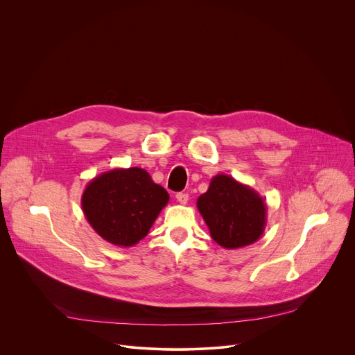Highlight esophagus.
<instances>
[{
	"label": "esophagus",
	"mask_w": 355,
	"mask_h": 355,
	"mask_svg": "<svg viewBox=\"0 0 355 355\" xmlns=\"http://www.w3.org/2000/svg\"><path fill=\"white\" fill-rule=\"evenodd\" d=\"M175 198H177V200L180 202L181 205H185L187 202H188V199H189V196H188V193H185V192H178L177 195H175Z\"/></svg>",
	"instance_id": "34e87169"
}]
</instances>
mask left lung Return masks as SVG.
<instances>
[{
  "label": "left lung",
  "mask_w": 355,
  "mask_h": 355,
  "mask_svg": "<svg viewBox=\"0 0 355 355\" xmlns=\"http://www.w3.org/2000/svg\"><path fill=\"white\" fill-rule=\"evenodd\" d=\"M196 207L211 237L227 250L256 243L267 225V205L260 193L226 174L211 180Z\"/></svg>",
  "instance_id": "8db88e82"
}]
</instances>
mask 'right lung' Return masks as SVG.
I'll use <instances>...</instances> for the list:
<instances>
[{"label": "right lung", "mask_w": 355, "mask_h": 355, "mask_svg": "<svg viewBox=\"0 0 355 355\" xmlns=\"http://www.w3.org/2000/svg\"><path fill=\"white\" fill-rule=\"evenodd\" d=\"M170 195L139 167L114 168L92 178L81 196L91 227L105 241L132 247L147 236Z\"/></svg>", "instance_id": "right-lung-1"}]
</instances>
